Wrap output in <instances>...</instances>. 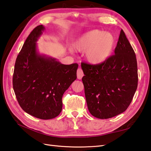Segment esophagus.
I'll return each instance as SVG.
<instances>
[{"mask_svg": "<svg viewBox=\"0 0 151 151\" xmlns=\"http://www.w3.org/2000/svg\"><path fill=\"white\" fill-rule=\"evenodd\" d=\"M83 76H84V73H83L82 69L78 68L77 70V78L81 80L83 77Z\"/></svg>", "mask_w": 151, "mask_h": 151, "instance_id": "34e87169", "label": "esophagus"}]
</instances>
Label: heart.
<instances>
[{
	"label": "heart",
	"mask_w": 151,
	"mask_h": 151,
	"mask_svg": "<svg viewBox=\"0 0 151 151\" xmlns=\"http://www.w3.org/2000/svg\"><path fill=\"white\" fill-rule=\"evenodd\" d=\"M115 43V37L111 33L93 30L80 37L74 43L73 48L78 52H86V58L89 63L99 65L109 58Z\"/></svg>",
	"instance_id": "1"
}]
</instances>
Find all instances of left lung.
<instances>
[{"label":"left lung","mask_w":151,"mask_h":151,"mask_svg":"<svg viewBox=\"0 0 151 151\" xmlns=\"http://www.w3.org/2000/svg\"><path fill=\"white\" fill-rule=\"evenodd\" d=\"M114 52L99 65L81 63L88 110L93 116L102 119L126 110L137 87L136 54L122 29Z\"/></svg>","instance_id":"obj_1"}]
</instances>
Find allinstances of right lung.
Instances as JSON below:
<instances>
[{
  "instance_id": "right-lung-1",
  "label": "right lung",
  "mask_w": 151,
  "mask_h": 151,
  "mask_svg": "<svg viewBox=\"0 0 151 151\" xmlns=\"http://www.w3.org/2000/svg\"><path fill=\"white\" fill-rule=\"evenodd\" d=\"M45 27L31 32L15 61L13 88L21 108L41 119L57 117L62 110V96L76 79L78 65L62 64L37 49Z\"/></svg>"
}]
</instances>
